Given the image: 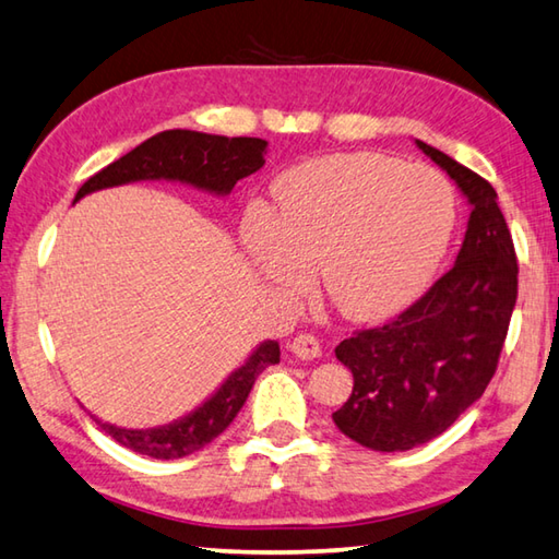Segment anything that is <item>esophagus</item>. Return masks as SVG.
I'll return each instance as SVG.
<instances>
[{"label":"esophagus","mask_w":559,"mask_h":559,"mask_svg":"<svg viewBox=\"0 0 559 559\" xmlns=\"http://www.w3.org/2000/svg\"><path fill=\"white\" fill-rule=\"evenodd\" d=\"M288 349L296 354L298 359H306V361L320 357V352H322L318 337H312V334H298V337H293Z\"/></svg>","instance_id":"1"}]
</instances>
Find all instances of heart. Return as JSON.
Instances as JSON below:
<instances>
[{"mask_svg":"<svg viewBox=\"0 0 559 559\" xmlns=\"http://www.w3.org/2000/svg\"><path fill=\"white\" fill-rule=\"evenodd\" d=\"M273 215L253 205L241 241L257 269L288 296L310 286L344 318H389L428 286L448 251L454 195L442 174L369 154H332L273 182Z\"/></svg>","mask_w":559,"mask_h":559,"instance_id":"b5f03b06","label":"heart"}]
</instances>
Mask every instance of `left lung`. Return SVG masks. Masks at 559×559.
Here are the masks:
<instances>
[{"mask_svg": "<svg viewBox=\"0 0 559 559\" xmlns=\"http://www.w3.org/2000/svg\"><path fill=\"white\" fill-rule=\"evenodd\" d=\"M469 202L454 266L383 328L337 344L354 389L332 420L361 448L405 452L438 438L489 385L519 296V263L489 180L415 139Z\"/></svg>", "mask_w": 559, "mask_h": 559, "instance_id": "left-lung-1", "label": "left lung"}]
</instances>
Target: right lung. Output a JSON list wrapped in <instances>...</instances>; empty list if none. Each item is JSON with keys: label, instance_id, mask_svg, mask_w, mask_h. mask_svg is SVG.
<instances>
[{"label": "right lung", "instance_id": "add662e5", "mask_svg": "<svg viewBox=\"0 0 559 559\" xmlns=\"http://www.w3.org/2000/svg\"><path fill=\"white\" fill-rule=\"evenodd\" d=\"M266 141L253 136H217L190 129H168L146 139L127 156L99 170L78 190L75 202L95 190L127 186L136 180H178L198 190L225 198L237 186L266 164ZM281 361V347L276 340L261 342L247 361L219 383V389L202 401L195 411L182 418L146 430H127L97 420L111 440L136 454L154 460H180L205 448L217 435L229 428L259 373Z\"/></svg>", "mask_w": 559, "mask_h": 559}]
</instances>
